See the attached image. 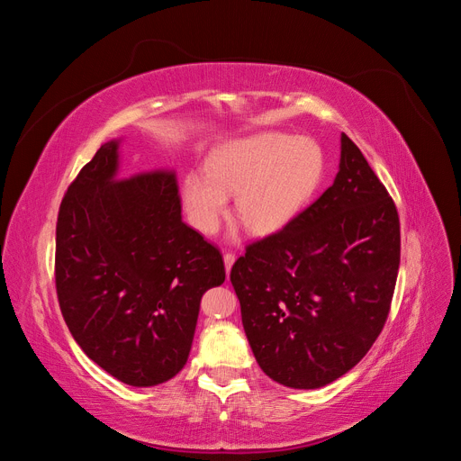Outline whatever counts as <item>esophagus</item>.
Listing matches in <instances>:
<instances>
[{
	"mask_svg": "<svg viewBox=\"0 0 461 461\" xmlns=\"http://www.w3.org/2000/svg\"><path fill=\"white\" fill-rule=\"evenodd\" d=\"M234 259H236V256H234V254H230V252H225V256H222V261H225V269H227V273L230 271Z\"/></svg>",
	"mask_w": 461,
	"mask_h": 461,
	"instance_id": "esophagus-1",
	"label": "esophagus"
}]
</instances>
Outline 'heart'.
Returning a JSON list of instances; mask_svg holds the SVG:
<instances>
[{"label": "heart", "instance_id": "b5f03b06", "mask_svg": "<svg viewBox=\"0 0 461 461\" xmlns=\"http://www.w3.org/2000/svg\"><path fill=\"white\" fill-rule=\"evenodd\" d=\"M323 175V153L308 138L261 132L217 148L205 171L183 178V203L192 227L219 230L236 196L234 212L256 234L285 229L308 203Z\"/></svg>", "mask_w": 461, "mask_h": 461}]
</instances>
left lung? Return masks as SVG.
Here are the masks:
<instances>
[{
	"label": "left lung",
	"mask_w": 461,
	"mask_h": 461,
	"mask_svg": "<svg viewBox=\"0 0 461 461\" xmlns=\"http://www.w3.org/2000/svg\"><path fill=\"white\" fill-rule=\"evenodd\" d=\"M398 265L396 205L342 132L332 186L230 269L263 373L290 388H321L350 371L386 323Z\"/></svg>",
	"instance_id": "left-lung-1"
}]
</instances>
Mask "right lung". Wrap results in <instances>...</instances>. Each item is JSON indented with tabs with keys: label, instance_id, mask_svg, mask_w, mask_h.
Listing matches in <instances>:
<instances>
[{
	"label": "right lung",
	"instance_id": "obj_1",
	"mask_svg": "<svg viewBox=\"0 0 461 461\" xmlns=\"http://www.w3.org/2000/svg\"><path fill=\"white\" fill-rule=\"evenodd\" d=\"M109 140L82 167L59 207L55 288L73 339L131 386L185 367L205 290L225 283L219 249L183 222L176 176L119 178Z\"/></svg>",
	"mask_w": 461,
	"mask_h": 461
}]
</instances>
